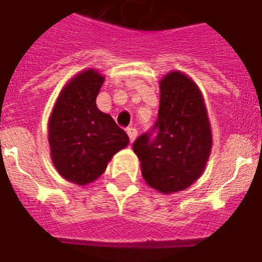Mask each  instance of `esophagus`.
Masks as SVG:
<instances>
[{"label": "esophagus", "mask_w": 262, "mask_h": 262, "mask_svg": "<svg viewBox=\"0 0 262 262\" xmlns=\"http://www.w3.org/2000/svg\"><path fill=\"white\" fill-rule=\"evenodd\" d=\"M126 133H128L130 142H133V141L136 140V137H137V129L133 128V126H130V128L126 129Z\"/></svg>", "instance_id": "1"}]
</instances>
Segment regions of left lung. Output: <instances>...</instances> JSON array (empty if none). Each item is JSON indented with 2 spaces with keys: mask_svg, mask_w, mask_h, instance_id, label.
Segmentation results:
<instances>
[{
  "mask_svg": "<svg viewBox=\"0 0 262 262\" xmlns=\"http://www.w3.org/2000/svg\"><path fill=\"white\" fill-rule=\"evenodd\" d=\"M158 117L133 142L142 177L150 187L170 194L199 178L210 157L212 136L202 93L182 72L159 83Z\"/></svg>",
  "mask_w": 262,
  "mask_h": 262,
  "instance_id": "obj_1",
  "label": "left lung"
}]
</instances>
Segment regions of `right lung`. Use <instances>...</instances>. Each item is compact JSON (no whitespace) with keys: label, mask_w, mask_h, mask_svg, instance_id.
Instances as JSON below:
<instances>
[{"label":"right lung","mask_w":262,"mask_h":262,"mask_svg":"<svg viewBox=\"0 0 262 262\" xmlns=\"http://www.w3.org/2000/svg\"><path fill=\"white\" fill-rule=\"evenodd\" d=\"M104 77L87 70L62 91L49 122L51 158L63 178L76 185L97 179L106 163L129 142L125 133L106 113L100 112L96 97Z\"/></svg>","instance_id":"add662e5"}]
</instances>
